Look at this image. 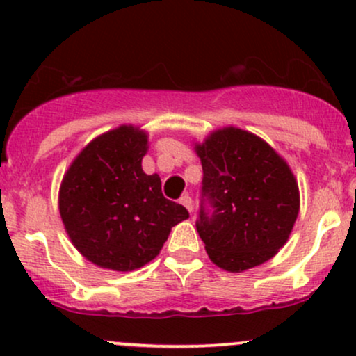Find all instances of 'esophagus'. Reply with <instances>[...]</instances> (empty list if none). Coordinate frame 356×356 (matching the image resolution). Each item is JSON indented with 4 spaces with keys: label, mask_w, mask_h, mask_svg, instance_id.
<instances>
[{
    "label": "esophagus",
    "mask_w": 356,
    "mask_h": 356,
    "mask_svg": "<svg viewBox=\"0 0 356 356\" xmlns=\"http://www.w3.org/2000/svg\"><path fill=\"white\" fill-rule=\"evenodd\" d=\"M179 202H181L182 206L186 207V209L189 211V212L194 211V204H192V199H191V195H189V194H184L182 197L179 199Z\"/></svg>",
    "instance_id": "obj_1"
}]
</instances>
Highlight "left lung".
Masks as SVG:
<instances>
[{
    "instance_id": "8db88e82",
    "label": "left lung",
    "mask_w": 356,
    "mask_h": 356,
    "mask_svg": "<svg viewBox=\"0 0 356 356\" xmlns=\"http://www.w3.org/2000/svg\"><path fill=\"white\" fill-rule=\"evenodd\" d=\"M194 150L204 172L195 227L209 259L229 273L266 263L286 244L300 212L289 165L268 142L238 127L214 130Z\"/></svg>"
}]
</instances>
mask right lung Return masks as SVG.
<instances>
[{"label":"right lung","instance_id":"1","mask_svg":"<svg viewBox=\"0 0 356 356\" xmlns=\"http://www.w3.org/2000/svg\"><path fill=\"white\" fill-rule=\"evenodd\" d=\"M145 130L120 125L93 138L63 175L58 209L72 244L110 271H134L161 252L175 224L189 218L164 197L161 177L142 170Z\"/></svg>","mask_w":356,"mask_h":356}]
</instances>
